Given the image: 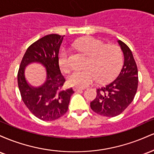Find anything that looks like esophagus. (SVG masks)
<instances>
[{
  "mask_svg": "<svg viewBox=\"0 0 154 154\" xmlns=\"http://www.w3.org/2000/svg\"><path fill=\"white\" fill-rule=\"evenodd\" d=\"M73 90L75 91H82V90H84V88H79V87H74Z\"/></svg>",
  "mask_w": 154,
  "mask_h": 154,
  "instance_id": "obj_1",
  "label": "esophagus"
}]
</instances>
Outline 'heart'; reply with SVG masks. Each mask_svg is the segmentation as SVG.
<instances>
[{
    "mask_svg": "<svg viewBox=\"0 0 154 154\" xmlns=\"http://www.w3.org/2000/svg\"><path fill=\"white\" fill-rule=\"evenodd\" d=\"M74 46L82 54L88 56L83 70H75L69 75L67 82L72 86L85 88L97 79L100 82L110 80L121 69L123 62L122 52L116 45H105L92 37L79 39ZM61 69L67 72L72 67L69 52L63 48L59 55Z\"/></svg>",
    "mask_w": 154,
    "mask_h": 154,
    "instance_id": "b5f03b06",
    "label": "heart"
}]
</instances>
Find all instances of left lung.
<instances>
[{
	"label": "left lung",
	"instance_id": "8db88e82",
	"mask_svg": "<svg viewBox=\"0 0 154 154\" xmlns=\"http://www.w3.org/2000/svg\"><path fill=\"white\" fill-rule=\"evenodd\" d=\"M124 55V64L116 78L98 88L96 98L91 102V109L100 115H119L132 103L137 89L138 73L133 55L129 47L118 40Z\"/></svg>",
	"mask_w": 154,
	"mask_h": 154
}]
</instances>
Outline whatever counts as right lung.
<instances>
[{
    "label": "right lung",
    "mask_w": 154,
    "mask_h": 154,
    "mask_svg": "<svg viewBox=\"0 0 154 154\" xmlns=\"http://www.w3.org/2000/svg\"><path fill=\"white\" fill-rule=\"evenodd\" d=\"M64 37L56 34L45 35L27 48L18 72V86L26 106L38 119L54 121L68 110L72 88L62 90L65 79L59 65V52ZM40 63L46 69V80L35 87L25 77V69L31 63Z\"/></svg>",
    "instance_id": "add662e5"
}]
</instances>
